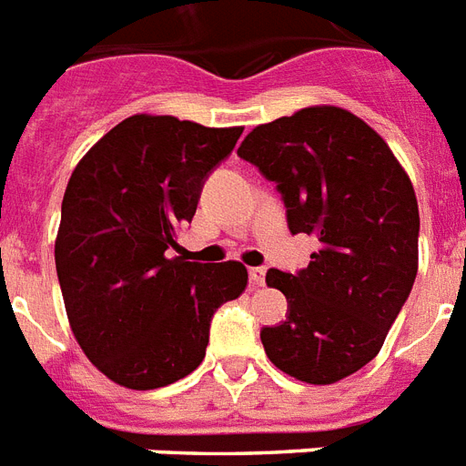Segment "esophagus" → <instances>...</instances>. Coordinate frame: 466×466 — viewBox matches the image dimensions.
<instances>
[{"label": "esophagus", "instance_id": "34e87169", "mask_svg": "<svg viewBox=\"0 0 466 466\" xmlns=\"http://www.w3.org/2000/svg\"><path fill=\"white\" fill-rule=\"evenodd\" d=\"M264 277H267V269L264 267H252L250 269V281L255 286H262L264 284Z\"/></svg>", "mask_w": 466, "mask_h": 466}]
</instances>
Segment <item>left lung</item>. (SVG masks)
I'll return each mask as SVG.
<instances>
[{"mask_svg": "<svg viewBox=\"0 0 466 466\" xmlns=\"http://www.w3.org/2000/svg\"><path fill=\"white\" fill-rule=\"evenodd\" d=\"M243 161L277 185L293 236L319 240L305 269H269L289 300L262 327L279 370L332 385L370 363L407 303L419 269V204L380 134L349 110L315 106L252 129Z\"/></svg>", "mask_w": 466, "mask_h": 466, "instance_id": "left-lung-1", "label": "left lung"}]
</instances>
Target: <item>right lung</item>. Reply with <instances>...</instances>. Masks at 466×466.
I'll return each instance as SVG.
<instances>
[{
    "mask_svg": "<svg viewBox=\"0 0 466 466\" xmlns=\"http://www.w3.org/2000/svg\"><path fill=\"white\" fill-rule=\"evenodd\" d=\"M243 127L132 115L74 168L55 264L72 332L93 366L129 390H156L204 360L214 312L248 286L240 262L175 257L211 170Z\"/></svg>",
    "mask_w": 466,
    "mask_h": 466,
    "instance_id": "right-lung-1",
    "label": "right lung"
}]
</instances>
